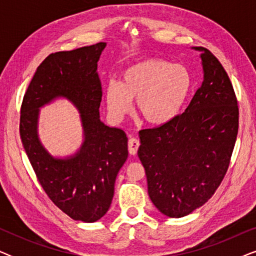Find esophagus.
<instances>
[{"mask_svg":"<svg viewBox=\"0 0 256 256\" xmlns=\"http://www.w3.org/2000/svg\"><path fill=\"white\" fill-rule=\"evenodd\" d=\"M138 146H140V141L138 138H132L130 140H129L128 141L129 154H130V155H136V152H138Z\"/></svg>","mask_w":256,"mask_h":256,"instance_id":"obj_1","label":"esophagus"}]
</instances>
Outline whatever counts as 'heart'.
<instances>
[{
  "instance_id": "b5f03b06",
  "label": "heart",
  "mask_w": 256,
  "mask_h": 256,
  "mask_svg": "<svg viewBox=\"0 0 256 256\" xmlns=\"http://www.w3.org/2000/svg\"><path fill=\"white\" fill-rule=\"evenodd\" d=\"M190 88V73L183 65L149 58L126 68L120 82L110 80L104 98L113 120L121 121L135 99L136 113L146 124L160 126L178 114Z\"/></svg>"
}]
</instances>
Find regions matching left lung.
Instances as JSON below:
<instances>
[{
    "mask_svg": "<svg viewBox=\"0 0 256 256\" xmlns=\"http://www.w3.org/2000/svg\"><path fill=\"white\" fill-rule=\"evenodd\" d=\"M200 51L204 80L184 113L140 130L138 155L148 194L170 218L190 214L212 197L225 177L239 128L232 82L208 48Z\"/></svg>",
    "mask_w": 256,
    "mask_h": 256,
    "instance_id": "1",
    "label": "left lung"
}]
</instances>
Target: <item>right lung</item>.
Wrapping results in <instances>:
<instances>
[{
  "instance_id": "add662e5",
  "label": "right lung",
  "mask_w": 256,
  "mask_h": 256,
  "mask_svg": "<svg viewBox=\"0 0 256 256\" xmlns=\"http://www.w3.org/2000/svg\"><path fill=\"white\" fill-rule=\"evenodd\" d=\"M104 48L101 42L51 54L37 68L20 107V140L38 180L56 206L84 222L106 214L128 157L126 132L100 120L102 88L96 70ZM58 97L77 107L84 130L80 149L65 159L52 156L38 138L39 108Z\"/></svg>"
}]
</instances>
